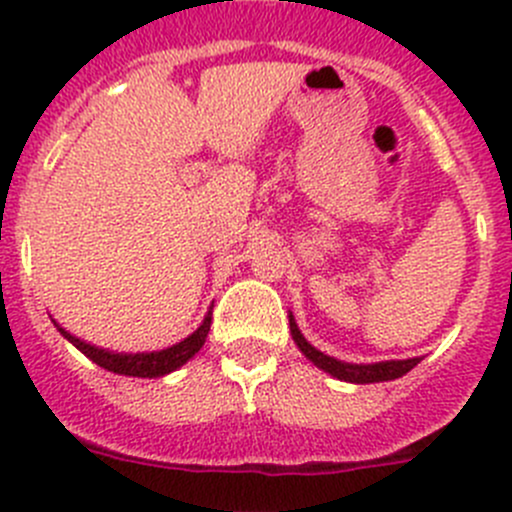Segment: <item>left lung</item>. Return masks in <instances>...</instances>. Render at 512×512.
Segmentation results:
<instances>
[{
    "mask_svg": "<svg viewBox=\"0 0 512 512\" xmlns=\"http://www.w3.org/2000/svg\"><path fill=\"white\" fill-rule=\"evenodd\" d=\"M288 326H291V338L298 346V351L308 358L316 368H321L328 376L338 378V381L346 383H383V381H396V378L406 376L411 368H416L421 363V356L416 358H401V361H376V363H348L338 361V358L328 356V353L318 351L316 346L306 341V336L298 328L296 318L288 311Z\"/></svg>",
    "mask_w": 512,
    "mask_h": 512,
    "instance_id": "obj_1",
    "label": "left lung"
}]
</instances>
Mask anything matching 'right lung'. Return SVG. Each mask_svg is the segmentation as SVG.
I'll use <instances>...</instances> for the list:
<instances>
[{"instance_id": "obj_1", "label": "right lung", "mask_w": 512, "mask_h": 512, "mask_svg": "<svg viewBox=\"0 0 512 512\" xmlns=\"http://www.w3.org/2000/svg\"><path fill=\"white\" fill-rule=\"evenodd\" d=\"M54 326H57V331L62 333L74 348H79L89 361H94L96 366H101L104 371L119 373V376H134V378H161L179 371L184 363H189L191 358L201 351V346H204L211 328V308L206 311L204 321L199 323V328H196L194 333H189L184 341L174 343V346L161 348V351H136V353L109 351V348L94 346V343L74 336V333H69L64 326H59L57 321H54Z\"/></svg>"}]
</instances>
